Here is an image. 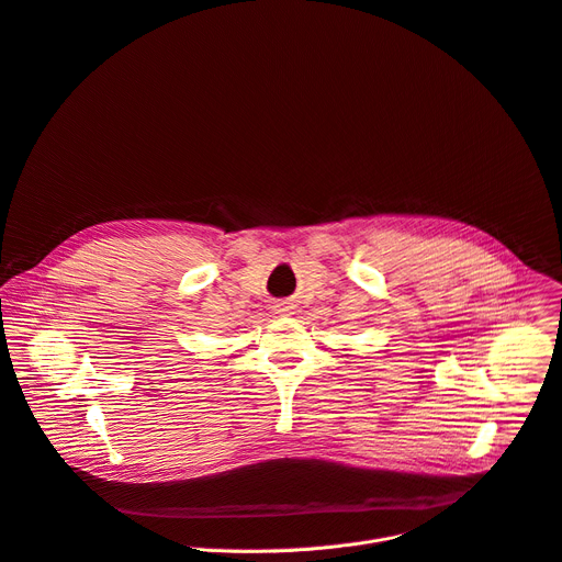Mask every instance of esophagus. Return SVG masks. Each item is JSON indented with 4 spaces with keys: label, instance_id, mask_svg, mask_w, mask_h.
Here are the masks:
<instances>
[{
    "label": "esophagus",
    "instance_id": "obj_1",
    "mask_svg": "<svg viewBox=\"0 0 562 562\" xmlns=\"http://www.w3.org/2000/svg\"><path fill=\"white\" fill-rule=\"evenodd\" d=\"M273 310H276L278 314H286L291 307H289V302H276Z\"/></svg>",
    "mask_w": 562,
    "mask_h": 562
}]
</instances>
